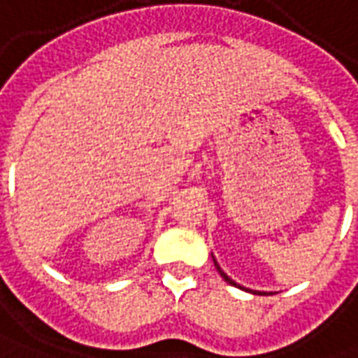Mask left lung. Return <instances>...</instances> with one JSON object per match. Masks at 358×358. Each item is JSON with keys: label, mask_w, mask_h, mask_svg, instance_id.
Returning a JSON list of instances; mask_svg holds the SVG:
<instances>
[{"label": "left lung", "mask_w": 358, "mask_h": 358, "mask_svg": "<svg viewBox=\"0 0 358 358\" xmlns=\"http://www.w3.org/2000/svg\"><path fill=\"white\" fill-rule=\"evenodd\" d=\"M213 260H214V256H213ZM214 266H216V269H218V273L222 275V279L226 280V282H229V285H231V287H239V288H243V287H241V285H237V282H235V280H231V279H229V277H227V275L224 273V271H222V267L218 266V262H216V260H214ZM246 292L260 294V296H267V292H258V290H246Z\"/></svg>", "instance_id": "obj_1"}]
</instances>
